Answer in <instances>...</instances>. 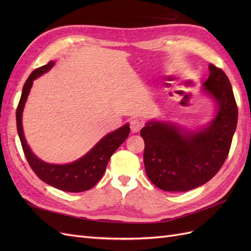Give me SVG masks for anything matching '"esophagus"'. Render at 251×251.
I'll return each instance as SVG.
<instances>
[{
  "label": "esophagus",
  "mask_w": 251,
  "mask_h": 251,
  "mask_svg": "<svg viewBox=\"0 0 251 251\" xmlns=\"http://www.w3.org/2000/svg\"><path fill=\"white\" fill-rule=\"evenodd\" d=\"M130 126H131L132 133H137L141 130V127L143 126V121L138 118H133L130 123Z\"/></svg>",
  "instance_id": "esophagus-1"
}]
</instances>
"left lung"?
Wrapping results in <instances>:
<instances>
[{
  "instance_id": "1",
  "label": "left lung",
  "mask_w": 251,
  "mask_h": 251,
  "mask_svg": "<svg viewBox=\"0 0 251 251\" xmlns=\"http://www.w3.org/2000/svg\"><path fill=\"white\" fill-rule=\"evenodd\" d=\"M204 92L217 102L214 120L200 132H185L163 121L141 128L143 161L151 183L166 192H186L203 185L222 168L238 123V107L224 71L209 64Z\"/></svg>"
}]
</instances>
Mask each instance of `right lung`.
Listing matches in <instances>:
<instances>
[{
    "label": "right lung",
    "mask_w": 251,
    "mask_h": 251,
    "mask_svg": "<svg viewBox=\"0 0 251 251\" xmlns=\"http://www.w3.org/2000/svg\"><path fill=\"white\" fill-rule=\"evenodd\" d=\"M53 65H54V62L51 60L47 65L32 71L23 87L21 100L17 108L18 134L29 165L42 181L64 192H85L92 188L101 179L111 156L119 148L120 144H123L128 137L130 126L126 124L117 128L116 131L105 135L89 153L72 163L64 165L50 164L37 158L26 142L24 132H23L22 114L33 80L41 76L42 74L48 72Z\"/></svg>",
    "instance_id": "obj_1"
}]
</instances>
